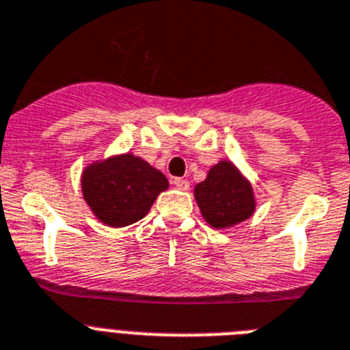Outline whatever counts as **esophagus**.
Wrapping results in <instances>:
<instances>
[{
	"label": "esophagus",
	"instance_id": "34e87169",
	"mask_svg": "<svg viewBox=\"0 0 350 350\" xmlns=\"http://www.w3.org/2000/svg\"><path fill=\"white\" fill-rule=\"evenodd\" d=\"M172 183H174L180 190H189L190 189L189 180H185V178H174V181H172Z\"/></svg>",
	"mask_w": 350,
	"mask_h": 350
}]
</instances>
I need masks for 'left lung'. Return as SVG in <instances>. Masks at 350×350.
Listing matches in <instances>:
<instances>
[{"instance_id": "left-lung-1", "label": "left lung", "mask_w": 350, "mask_h": 350, "mask_svg": "<svg viewBox=\"0 0 350 350\" xmlns=\"http://www.w3.org/2000/svg\"><path fill=\"white\" fill-rule=\"evenodd\" d=\"M193 193L202 217L213 228L239 224L254 211L251 185L230 161H220L211 167L208 178L196 187Z\"/></svg>"}]
</instances>
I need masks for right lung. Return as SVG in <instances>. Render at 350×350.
<instances>
[{"label":"right lung","instance_id":"add662e5","mask_svg":"<svg viewBox=\"0 0 350 350\" xmlns=\"http://www.w3.org/2000/svg\"><path fill=\"white\" fill-rule=\"evenodd\" d=\"M169 187L160 170L133 154L87 167L81 178L83 198L101 222L111 228L133 224Z\"/></svg>","mask_w":350,"mask_h":350}]
</instances>
